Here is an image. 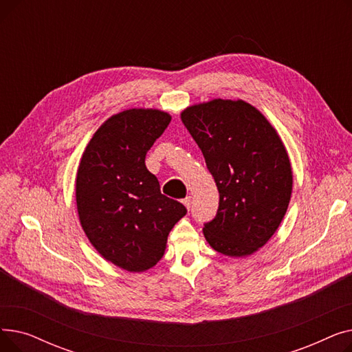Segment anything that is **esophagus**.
<instances>
[{
  "label": "esophagus",
  "instance_id": "34e87169",
  "mask_svg": "<svg viewBox=\"0 0 352 352\" xmlns=\"http://www.w3.org/2000/svg\"><path fill=\"white\" fill-rule=\"evenodd\" d=\"M182 204L186 206L187 210H190V208H191V197H186V198H184V199H182Z\"/></svg>",
  "mask_w": 352,
  "mask_h": 352
}]
</instances>
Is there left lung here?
Returning <instances> with one entry per match:
<instances>
[{
  "mask_svg": "<svg viewBox=\"0 0 352 352\" xmlns=\"http://www.w3.org/2000/svg\"><path fill=\"white\" fill-rule=\"evenodd\" d=\"M181 121L198 144L219 192L207 243L227 256H247L278 230L292 192L288 153L260 109L243 100L194 104Z\"/></svg>",
  "mask_w": 352,
  "mask_h": 352,
  "instance_id": "left-lung-1",
  "label": "left lung"
}]
</instances>
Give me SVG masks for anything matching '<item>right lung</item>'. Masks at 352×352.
Returning a JSON list of instances; mask_svg holds the SVG:
<instances>
[{
    "mask_svg": "<svg viewBox=\"0 0 352 352\" xmlns=\"http://www.w3.org/2000/svg\"><path fill=\"white\" fill-rule=\"evenodd\" d=\"M171 116L155 108H129L109 117L92 135L76 178L81 227L104 260L129 271L153 268L166 238L187 214L165 197L146 170L145 155Z\"/></svg>",
    "mask_w": 352,
    "mask_h": 352,
    "instance_id": "add662e5",
    "label": "right lung"
}]
</instances>
